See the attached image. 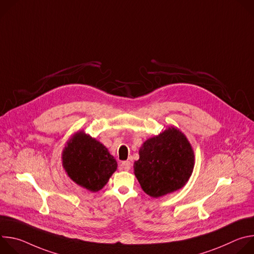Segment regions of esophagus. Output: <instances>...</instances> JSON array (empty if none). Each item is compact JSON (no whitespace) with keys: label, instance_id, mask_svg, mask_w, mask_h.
I'll list each match as a JSON object with an SVG mask.
<instances>
[{"label":"esophagus","instance_id":"obj_1","mask_svg":"<svg viewBox=\"0 0 254 254\" xmlns=\"http://www.w3.org/2000/svg\"><path fill=\"white\" fill-rule=\"evenodd\" d=\"M122 169L125 170V171H129L130 168H131V163L129 161H125L122 163Z\"/></svg>","mask_w":254,"mask_h":254}]
</instances>
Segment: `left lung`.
Listing matches in <instances>:
<instances>
[{"label":"left lung","instance_id":"obj_1","mask_svg":"<svg viewBox=\"0 0 254 254\" xmlns=\"http://www.w3.org/2000/svg\"><path fill=\"white\" fill-rule=\"evenodd\" d=\"M134 175L143 192L159 198L183 188L189 181L195 155L187 136L175 127L143 141Z\"/></svg>","mask_w":254,"mask_h":254}]
</instances>
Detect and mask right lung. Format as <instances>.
<instances>
[{
    "instance_id": "1",
    "label": "right lung",
    "mask_w": 254,
    "mask_h": 254,
    "mask_svg": "<svg viewBox=\"0 0 254 254\" xmlns=\"http://www.w3.org/2000/svg\"><path fill=\"white\" fill-rule=\"evenodd\" d=\"M62 167L78 186L98 192L118 169V162L107 148L96 138L78 130L62 151Z\"/></svg>"
}]
</instances>
